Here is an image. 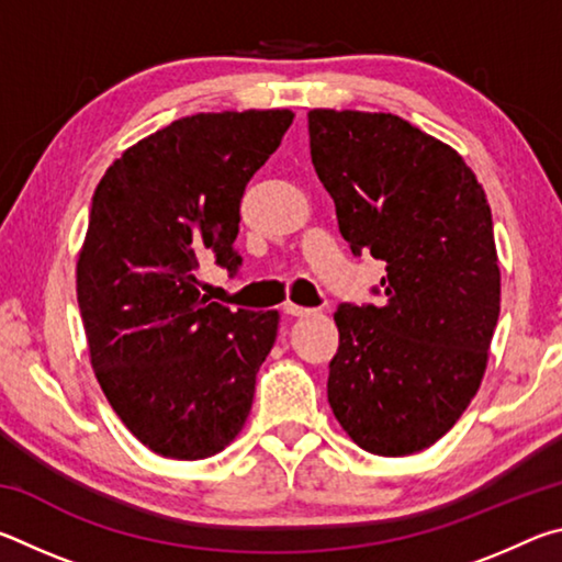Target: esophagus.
Masks as SVG:
<instances>
[{
  "label": "esophagus",
  "instance_id": "34e87169",
  "mask_svg": "<svg viewBox=\"0 0 562 562\" xmlns=\"http://www.w3.org/2000/svg\"><path fill=\"white\" fill-rule=\"evenodd\" d=\"M282 312H284V315H290V317H307V315H312L310 307H300V304H294V302H284L282 304Z\"/></svg>",
  "mask_w": 562,
  "mask_h": 562
}]
</instances>
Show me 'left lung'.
Segmentation results:
<instances>
[{"instance_id": "left-lung-1", "label": "left lung", "mask_w": 562, "mask_h": 562, "mask_svg": "<svg viewBox=\"0 0 562 562\" xmlns=\"http://www.w3.org/2000/svg\"><path fill=\"white\" fill-rule=\"evenodd\" d=\"M310 154L355 258L386 262L379 304L341 302L327 398L376 456L429 449L481 386L501 312L486 193L451 146L394 113L315 109Z\"/></svg>"}]
</instances>
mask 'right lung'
I'll use <instances>...</instances> for the list:
<instances>
[{
    "label": "right lung",
    "instance_id": "add662e5",
    "mask_svg": "<svg viewBox=\"0 0 562 562\" xmlns=\"http://www.w3.org/2000/svg\"><path fill=\"white\" fill-rule=\"evenodd\" d=\"M294 113H195L123 150L93 190L76 265L91 367L113 412L166 459L198 461L240 434L280 315L227 310L198 290L231 274L247 180Z\"/></svg>",
    "mask_w": 562,
    "mask_h": 562
}]
</instances>
